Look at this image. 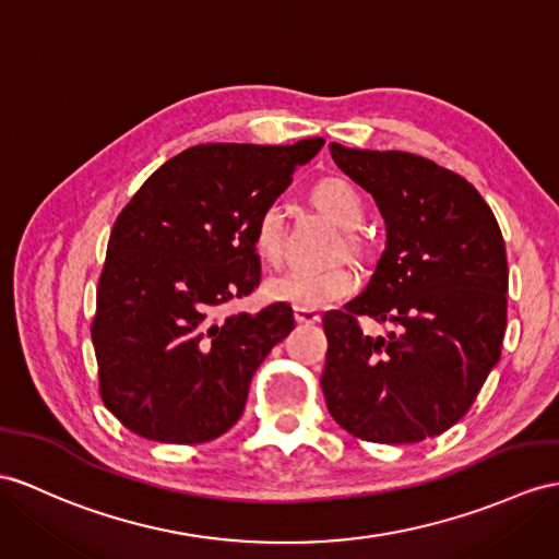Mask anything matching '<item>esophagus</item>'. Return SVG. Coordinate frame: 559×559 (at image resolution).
Here are the masks:
<instances>
[{"label": "esophagus", "mask_w": 559, "mask_h": 559, "mask_svg": "<svg viewBox=\"0 0 559 559\" xmlns=\"http://www.w3.org/2000/svg\"><path fill=\"white\" fill-rule=\"evenodd\" d=\"M294 318L298 324H306V326L320 322V316L312 308H294Z\"/></svg>", "instance_id": "obj_1"}]
</instances>
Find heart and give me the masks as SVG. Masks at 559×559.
I'll use <instances>...</instances> for the list:
<instances>
[{
  "label": "heart",
  "instance_id": "heart-1",
  "mask_svg": "<svg viewBox=\"0 0 559 559\" xmlns=\"http://www.w3.org/2000/svg\"><path fill=\"white\" fill-rule=\"evenodd\" d=\"M312 201L320 211L344 227L360 225L365 206L360 194L342 177H324L312 187ZM251 241L255 253L270 265L284 261V211L277 201H270L258 211ZM358 289L356 272L346 265L332 267H306L298 265L284 275L265 282V294L275 301L292 304L296 308H324L344 301Z\"/></svg>",
  "mask_w": 559,
  "mask_h": 559
}]
</instances>
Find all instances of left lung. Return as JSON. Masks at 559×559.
<instances>
[{
  "mask_svg": "<svg viewBox=\"0 0 559 559\" xmlns=\"http://www.w3.org/2000/svg\"><path fill=\"white\" fill-rule=\"evenodd\" d=\"M330 152L377 201L386 249L367 289L322 318L326 411L362 441L439 437L500 360L510 270L498 221L465 177L425 156L342 144ZM362 314L394 332L362 335Z\"/></svg>",
  "mask_w": 559,
  "mask_h": 559,
  "instance_id": "left-lung-1",
  "label": "left lung"
}]
</instances>
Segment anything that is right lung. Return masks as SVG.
<instances>
[{"label": "right lung", "mask_w": 559, "mask_h": 559, "mask_svg": "<svg viewBox=\"0 0 559 559\" xmlns=\"http://www.w3.org/2000/svg\"><path fill=\"white\" fill-rule=\"evenodd\" d=\"M322 144H199L163 163L120 211L92 342L102 401L122 427L192 445L241 417L251 377L294 330V310H217L261 284L255 215Z\"/></svg>", "instance_id": "right-lung-1"}]
</instances>
